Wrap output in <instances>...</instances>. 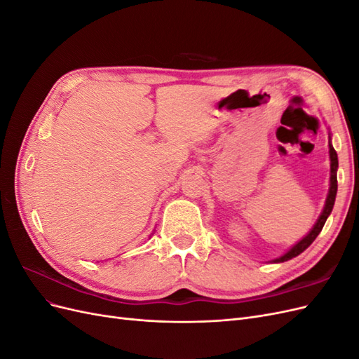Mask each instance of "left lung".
<instances>
[{
	"mask_svg": "<svg viewBox=\"0 0 359 359\" xmlns=\"http://www.w3.org/2000/svg\"><path fill=\"white\" fill-rule=\"evenodd\" d=\"M330 135V160H331V175H330V190H328V196H327V201H325V206L323 210L319 215L318 222L314 223V226L310 229V232L301 238V240L295 244L292 245L286 253H283L281 256L273 259V260H268L269 264H280V262H286V260H290L292 257H297L298 255H301L304 250L309 248V245L316 240V236L320 233L322 227L325 224V222H327V219L330 217L332 208H334V202H335V196H337V169H339V157H337V153L335 149L331 144V133Z\"/></svg>",
	"mask_w": 359,
	"mask_h": 359,
	"instance_id": "1",
	"label": "left lung"
}]
</instances>
